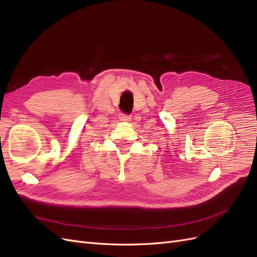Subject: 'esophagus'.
<instances>
[{
	"label": "esophagus",
	"instance_id": "1",
	"mask_svg": "<svg viewBox=\"0 0 257 257\" xmlns=\"http://www.w3.org/2000/svg\"><path fill=\"white\" fill-rule=\"evenodd\" d=\"M119 118H120L121 121H130V119H131L130 115H127V114H120Z\"/></svg>",
	"mask_w": 257,
	"mask_h": 257
}]
</instances>
